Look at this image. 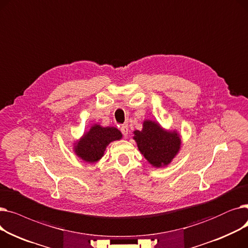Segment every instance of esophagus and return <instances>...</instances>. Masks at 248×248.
<instances>
[{"label":"esophagus","instance_id":"obj_1","mask_svg":"<svg viewBox=\"0 0 248 248\" xmlns=\"http://www.w3.org/2000/svg\"><path fill=\"white\" fill-rule=\"evenodd\" d=\"M121 131H122V133H123V135L124 137H127V135H128V126H127V124H123L121 126Z\"/></svg>","mask_w":248,"mask_h":248}]
</instances>
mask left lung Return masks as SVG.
<instances>
[{"mask_svg":"<svg viewBox=\"0 0 248 248\" xmlns=\"http://www.w3.org/2000/svg\"><path fill=\"white\" fill-rule=\"evenodd\" d=\"M133 139L139 151L155 168L170 165L182 146L177 129H166L158 122L145 120L140 131H134Z\"/></svg>","mask_w":248,"mask_h":248,"instance_id":"1","label":"left lung"}]
</instances>
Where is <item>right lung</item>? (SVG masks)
I'll use <instances>...</instances> for the list:
<instances>
[{
    "label": "right lung",
    "instance_id": "right-lung-1",
    "mask_svg": "<svg viewBox=\"0 0 248 248\" xmlns=\"http://www.w3.org/2000/svg\"><path fill=\"white\" fill-rule=\"evenodd\" d=\"M122 139L123 134L119 128L93 124L87 132L73 142V152L83 162L95 164L103 157L110 142Z\"/></svg>",
    "mask_w": 248,
    "mask_h": 248
}]
</instances>
